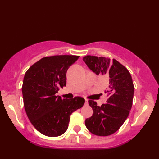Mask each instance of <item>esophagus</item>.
<instances>
[{
  "mask_svg": "<svg viewBox=\"0 0 159 159\" xmlns=\"http://www.w3.org/2000/svg\"><path fill=\"white\" fill-rule=\"evenodd\" d=\"M88 104V100H87V99H85V104Z\"/></svg>",
  "mask_w": 159,
  "mask_h": 159,
  "instance_id": "esophagus-1",
  "label": "esophagus"
}]
</instances>
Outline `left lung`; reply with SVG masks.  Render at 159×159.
Listing matches in <instances>:
<instances>
[{
    "label": "left lung",
    "mask_w": 159,
    "mask_h": 159,
    "mask_svg": "<svg viewBox=\"0 0 159 159\" xmlns=\"http://www.w3.org/2000/svg\"><path fill=\"white\" fill-rule=\"evenodd\" d=\"M83 60L97 75L108 79L109 98L100 107L89 100L93 115L85 120V126L92 134L109 136L116 133L126 121L133 104L134 85L130 72L116 59L87 55Z\"/></svg>",
    "instance_id": "1"
}]
</instances>
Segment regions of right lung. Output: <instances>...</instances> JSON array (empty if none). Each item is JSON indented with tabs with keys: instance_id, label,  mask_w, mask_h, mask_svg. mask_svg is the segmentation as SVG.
Wrapping results in <instances>:
<instances>
[{
	"instance_id": "add662e5",
	"label": "right lung",
	"mask_w": 159,
	"mask_h": 159,
	"mask_svg": "<svg viewBox=\"0 0 159 159\" xmlns=\"http://www.w3.org/2000/svg\"><path fill=\"white\" fill-rule=\"evenodd\" d=\"M79 56L46 57L29 67L24 77V107L33 126L48 137L61 135L68 128L70 116L80 109L85 99H62L56 96L66 85V72Z\"/></svg>"
}]
</instances>
